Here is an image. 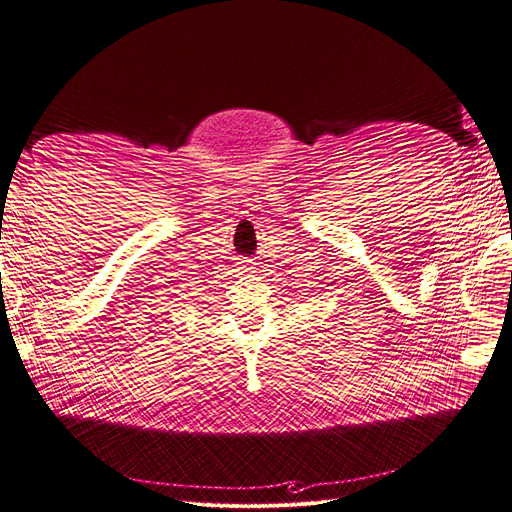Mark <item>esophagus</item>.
<instances>
[{"label": "esophagus", "mask_w": 512, "mask_h": 512, "mask_svg": "<svg viewBox=\"0 0 512 512\" xmlns=\"http://www.w3.org/2000/svg\"><path fill=\"white\" fill-rule=\"evenodd\" d=\"M245 262H247V260H245ZM241 269H243V271H252V267H250V265H243Z\"/></svg>", "instance_id": "34e87169"}]
</instances>
